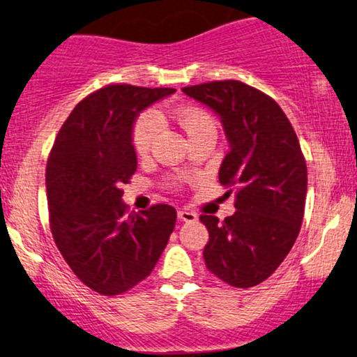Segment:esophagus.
Wrapping results in <instances>:
<instances>
[{
	"mask_svg": "<svg viewBox=\"0 0 357 357\" xmlns=\"http://www.w3.org/2000/svg\"><path fill=\"white\" fill-rule=\"evenodd\" d=\"M178 218L181 221H186V223H192V221L198 220V215L190 211V210H179L178 211Z\"/></svg>",
	"mask_w": 357,
	"mask_h": 357,
	"instance_id": "obj_1",
	"label": "esophagus"
}]
</instances>
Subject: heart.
<instances>
[{"instance_id": "1", "label": "heart", "mask_w": 357, "mask_h": 357, "mask_svg": "<svg viewBox=\"0 0 357 357\" xmlns=\"http://www.w3.org/2000/svg\"><path fill=\"white\" fill-rule=\"evenodd\" d=\"M159 121H162L161 110H147L141 114L134 122L132 130H130V144H132L134 153L139 158H146L153 147L154 137L159 130ZM178 121L188 136L195 137L204 130L215 129V121L208 112L198 107H184L178 112Z\"/></svg>"}]
</instances>
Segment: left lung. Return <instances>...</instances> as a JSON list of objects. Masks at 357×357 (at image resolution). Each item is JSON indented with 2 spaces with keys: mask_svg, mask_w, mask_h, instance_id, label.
<instances>
[{
  "mask_svg": "<svg viewBox=\"0 0 357 357\" xmlns=\"http://www.w3.org/2000/svg\"><path fill=\"white\" fill-rule=\"evenodd\" d=\"M183 92L218 114L230 141L218 178L227 195L235 191L236 211L223 221L199 216L210 233L204 264L228 285L255 287L289 255L304 220L307 166L297 134L272 97L240 80Z\"/></svg>",
  "mask_w": 357,
  "mask_h": 357,
  "instance_id": "1",
  "label": "left lung"
}]
</instances>
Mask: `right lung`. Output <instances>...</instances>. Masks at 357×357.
<instances>
[{"label": "right lung", "mask_w": 357, "mask_h": 357, "mask_svg": "<svg viewBox=\"0 0 357 357\" xmlns=\"http://www.w3.org/2000/svg\"><path fill=\"white\" fill-rule=\"evenodd\" d=\"M174 89L110 84L89 93L60 127L47 161L50 230L77 278L102 296H119L151 275L176 210L153 204L129 213L122 184L137 169L134 119Z\"/></svg>", "instance_id": "1"}]
</instances>
